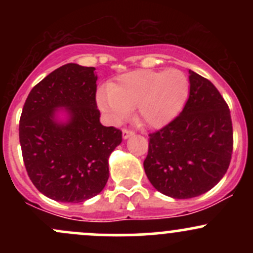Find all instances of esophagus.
I'll use <instances>...</instances> for the list:
<instances>
[{
    "label": "esophagus",
    "mask_w": 253,
    "mask_h": 253,
    "mask_svg": "<svg viewBox=\"0 0 253 253\" xmlns=\"http://www.w3.org/2000/svg\"><path fill=\"white\" fill-rule=\"evenodd\" d=\"M133 134H134V132L131 131V129L124 128V131H122V137H124L125 139L128 138V137H131V136H133Z\"/></svg>",
    "instance_id": "1"
}]
</instances>
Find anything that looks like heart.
<instances>
[{"label": "heart", "instance_id": "obj_1", "mask_svg": "<svg viewBox=\"0 0 253 253\" xmlns=\"http://www.w3.org/2000/svg\"><path fill=\"white\" fill-rule=\"evenodd\" d=\"M190 94V81L180 70H142L126 73L99 96L101 109L115 122L124 121L132 110L144 126L163 127L175 119Z\"/></svg>", "mask_w": 253, "mask_h": 253}]
</instances>
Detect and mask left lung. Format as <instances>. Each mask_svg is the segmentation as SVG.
Listing matches in <instances>:
<instances>
[{"instance_id":"left-lung-1","label":"left lung","mask_w":253,"mask_h":253,"mask_svg":"<svg viewBox=\"0 0 253 253\" xmlns=\"http://www.w3.org/2000/svg\"><path fill=\"white\" fill-rule=\"evenodd\" d=\"M190 73L182 111L149 133L143 167L159 192L178 200L197 197L223 178L233 154L230 110L211 81Z\"/></svg>"}]
</instances>
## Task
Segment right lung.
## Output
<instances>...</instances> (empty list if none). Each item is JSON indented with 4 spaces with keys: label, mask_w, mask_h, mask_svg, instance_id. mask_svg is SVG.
<instances>
[{
    "label": "right lung",
    "mask_w": 253,
    "mask_h": 253,
    "mask_svg": "<svg viewBox=\"0 0 253 253\" xmlns=\"http://www.w3.org/2000/svg\"><path fill=\"white\" fill-rule=\"evenodd\" d=\"M94 67L67 63L30 90L19 120V142L28 176L35 187L57 202L79 203L103 191L109 155L122 131L100 124ZM57 107L70 114L54 121Z\"/></svg>",
    "instance_id": "obj_1"
}]
</instances>
